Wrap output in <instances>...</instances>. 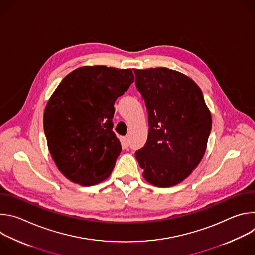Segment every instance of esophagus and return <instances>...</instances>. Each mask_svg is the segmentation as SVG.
Segmentation results:
<instances>
[{
    "label": "esophagus",
    "mask_w": 255,
    "mask_h": 255,
    "mask_svg": "<svg viewBox=\"0 0 255 255\" xmlns=\"http://www.w3.org/2000/svg\"><path fill=\"white\" fill-rule=\"evenodd\" d=\"M122 147L125 148V149L129 147V140L127 138H123L122 139Z\"/></svg>",
    "instance_id": "esophagus-1"
}]
</instances>
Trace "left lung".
Wrapping results in <instances>:
<instances>
[{"mask_svg": "<svg viewBox=\"0 0 255 255\" xmlns=\"http://www.w3.org/2000/svg\"><path fill=\"white\" fill-rule=\"evenodd\" d=\"M148 112V137L135 152L143 176L166 188L187 178L202 160L212 117L197 84L165 67L133 69Z\"/></svg>", "mask_w": 255, "mask_h": 255, "instance_id": "1", "label": "left lung"}]
</instances>
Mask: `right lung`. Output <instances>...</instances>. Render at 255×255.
Returning a JSON list of instances; mask_svg holds the SVG:
<instances>
[{
  "label": "right lung",
  "mask_w": 255,
  "mask_h": 255,
  "mask_svg": "<svg viewBox=\"0 0 255 255\" xmlns=\"http://www.w3.org/2000/svg\"><path fill=\"white\" fill-rule=\"evenodd\" d=\"M134 82L131 69L84 66L67 75L48 101L43 126L61 173L83 186L111 174L122 148L113 132L114 104Z\"/></svg>",
  "instance_id": "right-lung-1"
}]
</instances>
